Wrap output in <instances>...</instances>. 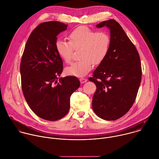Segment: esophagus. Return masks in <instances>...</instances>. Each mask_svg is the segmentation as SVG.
I'll return each mask as SVG.
<instances>
[{"label": "esophagus", "mask_w": 159, "mask_h": 159, "mask_svg": "<svg viewBox=\"0 0 159 159\" xmlns=\"http://www.w3.org/2000/svg\"><path fill=\"white\" fill-rule=\"evenodd\" d=\"M80 83H81V84H83V83H86V82L87 81V79H85V78H80Z\"/></svg>", "instance_id": "obj_1"}]
</instances>
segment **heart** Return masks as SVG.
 <instances>
[{
	"label": "heart",
	"mask_w": 159,
	"mask_h": 159,
	"mask_svg": "<svg viewBox=\"0 0 159 159\" xmlns=\"http://www.w3.org/2000/svg\"><path fill=\"white\" fill-rule=\"evenodd\" d=\"M68 42L57 40L55 49L58 55L66 63L71 60L73 50L80 49L79 61L67 67V75L76 77L86 75L93 67V63H101L107 55L111 39L105 31L97 32L87 27L81 26L72 30L68 35Z\"/></svg>",
	"instance_id": "b5f03b06"
}]
</instances>
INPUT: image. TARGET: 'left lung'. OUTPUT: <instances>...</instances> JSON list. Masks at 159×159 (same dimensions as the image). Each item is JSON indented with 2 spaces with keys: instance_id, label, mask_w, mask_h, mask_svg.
<instances>
[{
  "instance_id": "1",
  "label": "left lung",
  "mask_w": 159,
  "mask_h": 159,
  "mask_svg": "<svg viewBox=\"0 0 159 159\" xmlns=\"http://www.w3.org/2000/svg\"><path fill=\"white\" fill-rule=\"evenodd\" d=\"M110 30L111 46L105 59L89 78L96 85L92 101L94 113L106 120L125 115L132 107L141 81L139 55L122 27L111 19L96 25Z\"/></svg>"
}]
</instances>
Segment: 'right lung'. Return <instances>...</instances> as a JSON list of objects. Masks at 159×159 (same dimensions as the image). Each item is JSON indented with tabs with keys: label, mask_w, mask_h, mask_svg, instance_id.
I'll list each match as a JSON object with an SVG mask.
<instances>
[{
	"label": "right lung",
	"mask_w": 159,
	"mask_h": 159,
	"mask_svg": "<svg viewBox=\"0 0 159 159\" xmlns=\"http://www.w3.org/2000/svg\"><path fill=\"white\" fill-rule=\"evenodd\" d=\"M68 25L50 21L39 25L26 43L20 63L22 88L33 112L54 121L68 112L70 96L80 86L75 76L60 78L63 61L55 49L57 35Z\"/></svg>",
	"instance_id": "1"
}]
</instances>
